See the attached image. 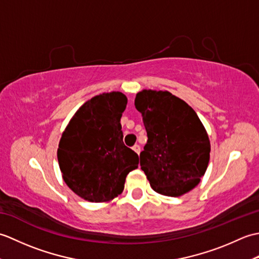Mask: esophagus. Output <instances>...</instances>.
Returning a JSON list of instances; mask_svg holds the SVG:
<instances>
[{
	"label": "esophagus",
	"mask_w": 259,
	"mask_h": 259,
	"mask_svg": "<svg viewBox=\"0 0 259 259\" xmlns=\"http://www.w3.org/2000/svg\"><path fill=\"white\" fill-rule=\"evenodd\" d=\"M133 149H134L137 153H140V146H139V145H135V146L133 147Z\"/></svg>",
	"instance_id": "34e87169"
}]
</instances>
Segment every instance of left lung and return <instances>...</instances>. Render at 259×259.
I'll use <instances>...</instances> for the list:
<instances>
[{
    "instance_id": "8db88e82",
    "label": "left lung",
    "mask_w": 259,
    "mask_h": 259,
    "mask_svg": "<svg viewBox=\"0 0 259 259\" xmlns=\"http://www.w3.org/2000/svg\"><path fill=\"white\" fill-rule=\"evenodd\" d=\"M135 106L147 131L140 166L151 188L170 197L195 188L210 153L208 135L195 110L168 91L153 90L139 92Z\"/></svg>"
}]
</instances>
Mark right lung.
Masks as SVG:
<instances>
[{
    "label": "right lung",
    "mask_w": 259,
    "mask_h": 259,
    "mask_svg": "<svg viewBox=\"0 0 259 259\" xmlns=\"http://www.w3.org/2000/svg\"><path fill=\"white\" fill-rule=\"evenodd\" d=\"M126 106L121 92L102 93L79 108L58 149L63 180L74 194L92 202L113 199L139 157L123 144L120 119Z\"/></svg>",
    "instance_id": "right-lung-1"
}]
</instances>
